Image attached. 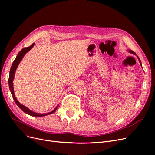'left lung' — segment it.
Returning a JSON list of instances; mask_svg holds the SVG:
<instances>
[{"mask_svg":"<svg viewBox=\"0 0 155 155\" xmlns=\"http://www.w3.org/2000/svg\"><path fill=\"white\" fill-rule=\"evenodd\" d=\"M129 52H130V53H132V54H136V53L133 51H132V50H129ZM137 58H138V60H139V61H140V64H141V60H140V59L139 58V57H138L137 56Z\"/></svg>","mask_w":155,"mask_h":155,"instance_id":"1","label":"left lung"}]
</instances>
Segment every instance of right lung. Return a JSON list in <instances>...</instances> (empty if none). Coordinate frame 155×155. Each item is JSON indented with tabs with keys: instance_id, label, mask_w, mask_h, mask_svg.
Segmentation results:
<instances>
[{
	"instance_id": "right-lung-1",
	"label": "right lung",
	"mask_w": 155,
	"mask_h": 155,
	"mask_svg": "<svg viewBox=\"0 0 155 155\" xmlns=\"http://www.w3.org/2000/svg\"><path fill=\"white\" fill-rule=\"evenodd\" d=\"M35 45V43L32 44L29 47H26V48H24L23 49H22L21 51H19V53H18V54L17 55V56H16V58H15L14 62L12 63V67L11 68V70H10V72H9V89H10V91H11V93L12 95V97L13 99L15 102V104H17L18 106L25 113H26L27 114L29 115V116H35V117H42V116H47V115H50L51 114H53V112H54L57 108H58V105H57L56 107L53 110H52L51 112H48V113H46V114H39V113H36V112H32V110H29L28 107H26V106H24V105H23L22 104H21V103L19 102V101H18L17 99H16V97H15V95H14V87H13V80L14 78V75H15V70L16 69H17L18 68V66L19 65V63L21 62V61L22 60V59L23 58L24 56L26 54V53H28L30 50H31V49L32 48V47L34 46Z\"/></svg>"
}]
</instances>
